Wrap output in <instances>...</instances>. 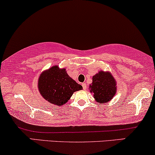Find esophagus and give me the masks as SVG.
Segmentation results:
<instances>
[{
  "label": "esophagus",
  "mask_w": 155,
  "mask_h": 155,
  "mask_svg": "<svg viewBox=\"0 0 155 155\" xmlns=\"http://www.w3.org/2000/svg\"><path fill=\"white\" fill-rule=\"evenodd\" d=\"M82 85H83V90H85L87 88V86H86V84H85V83H83V84H82Z\"/></svg>",
  "instance_id": "obj_1"
}]
</instances>
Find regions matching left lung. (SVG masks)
<instances>
[{"label":"left lung","instance_id":"obj_1","mask_svg":"<svg viewBox=\"0 0 155 155\" xmlns=\"http://www.w3.org/2000/svg\"><path fill=\"white\" fill-rule=\"evenodd\" d=\"M95 101L98 104H104L111 100L116 93V83L113 76L108 72H99L93 77V83L90 85Z\"/></svg>","mask_w":155,"mask_h":155}]
</instances>
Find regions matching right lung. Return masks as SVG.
Instances as JSON below:
<instances>
[{"label":"right lung","instance_id":"add662e5","mask_svg":"<svg viewBox=\"0 0 155 155\" xmlns=\"http://www.w3.org/2000/svg\"><path fill=\"white\" fill-rule=\"evenodd\" d=\"M65 69L51 67L41 74L38 83L39 91L43 98L51 104L62 106L68 101L74 92L83 89L68 75Z\"/></svg>","mask_w":155,"mask_h":155}]
</instances>
